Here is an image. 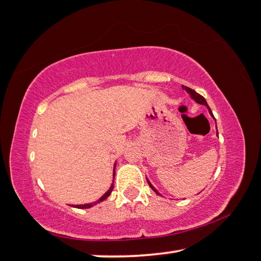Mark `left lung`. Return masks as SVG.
<instances>
[{
    "label": "left lung",
    "mask_w": 261,
    "mask_h": 261,
    "mask_svg": "<svg viewBox=\"0 0 261 261\" xmlns=\"http://www.w3.org/2000/svg\"><path fill=\"white\" fill-rule=\"evenodd\" d=\"M184 89L187 91V93H188L189 95H190V97L193 98L196 103H198V104H202V105H205V107L207 108V110H208V112H210V114H211L212 116V118H214V116H213V113H212V111H211V109H210V107L207 105V102H206V99H205L202 95H199L198 93H196L195 90H193L191 88H189V87H184ZM217 135H218V130H217ZM147 181H148V184H149V186H150V188H151L154 193H156L157 195H161L157 191V189L154 188V187L150 184V181L147 179Z\"/></svg>",
    "instance_id": "1"
}]
</instances>
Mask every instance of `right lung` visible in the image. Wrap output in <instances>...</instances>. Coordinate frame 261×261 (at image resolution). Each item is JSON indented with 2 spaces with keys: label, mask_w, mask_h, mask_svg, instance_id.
<instances>
[{
  "label": "right lung",
  "mask_w": 261,
  "mask_h": 261,
  "mask_svg": "<svg viewBox=\"0 0 261 261\" xmlns=\"http://www.w3.org/2000/svg\"><path fill=\"white\" fill-rule=\"evenodd\" d=\"M116 171V164H114V168H113V177H114V172ZM113 187H114V185H113V182H112V185H111V187H110L109 188V190L107 191V193H105L102 197H100L98 200H96V202H94V203H89V204H82V205H74V207H76V208H89V207H91V206H94V205H96V204H98V203H100V202H103V200H105L107 199L110 195H111V193H112V190H113Z\"/></svg>",
  "instance_id": "1"
}]
</instances>
